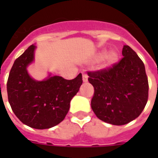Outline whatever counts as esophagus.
<instances>
[{"label":"esophagus","instance_id":"esophagus-1","mask_svg":"<svg viewBox=\"0 0 158 158\" xmlns=\"http://www.w3.org/2000/svg\"><path fill=\"white\" fill-rule=\"evenodd\" d=\"M82 78H83V81L84 82H87L88 81V75L86 74L85 73H82Z\"/></svg>","mask_w":158,"mask_h":158}]
</instances>
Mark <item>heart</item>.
<instances>
[{
    "label": "heart",
    "instance_id": "heart-1",
    "mask_svg": "<svg viewBox=\"0 0 158 158\" xmlns=\"http://www.w3.org/2000/svg\"><path fill=\"white\" fill-rule=\"evenodd\" d=\"M99 58L100 59L105 58V61L107 65H111V64L116 62L117 58H118V54L115 51H111L107 54H106V51H102L99 55Z\"/></svg>",
    "mask_w": 158,
    "mask_h": 158
}]
</instances>
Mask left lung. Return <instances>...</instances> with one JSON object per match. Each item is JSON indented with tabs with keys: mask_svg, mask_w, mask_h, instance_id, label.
<instances>
[{
	"mask_svg": "<svg viewBox=\"0 0 158 158\" xmlns=\"http://www.w3.org/2000/svg\"><path fill=\"white\" fill-rule=\"evenodd\" d=\"M112 66L89 71L94 88L91 107L97 118L112 125H124L139 117L148 100L149 83L145 65L129 46Z\"/></svg>",
	"mask_w": 158,
	"mask_h": 158,
	"instance_id": "left-lung-1",
	"label": "left lung"
}]
</instances>
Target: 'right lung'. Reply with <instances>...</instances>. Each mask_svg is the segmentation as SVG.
I'll return each instance as SVG.
<instances>
[{
	"mask_svg": "<svg viewBox=\"0 0 158 158\" xmlns=\"http://www.w3.org/2000/svg\"><path fill=\"white\" fill-rule=\"evenodd\" d=\"M35 48L31 45L14 62L7 81L8 99L23 123L35 129H48L65 118L83 81L81 73L73 80L51 75L42 81L34 80L27 67L34 61Z\"/></svg>",
	"mask_w": 158,
	"mask_h": 158,
	"instance_id": "right-lung-1",
	"label": "right lung"
}]
</instances>
